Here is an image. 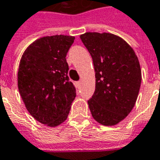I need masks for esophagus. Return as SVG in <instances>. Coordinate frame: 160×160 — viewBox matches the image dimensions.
<instances>
[{
	"mask_svg": "<svg viewBox=\"0 0 160 160\" xmlns=\"http://www.w3.org/2000/svg\"><path fill=\"white\" fill-rule=\"evenodd\" d=\"M76 84H77V86H78V87H80V85H81V81H78Z\"/></svg>",
	"mask_w": 160,
	"mask_h": 160,
	"instance_id": "esophagus-1",
	"label": "esophagus"
}]
</instances>
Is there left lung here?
<instances>
[{"instance_id": "1", "label": "left lung", "mask_w": 160, "mask_h": 160, "mask_svg": "<svg viewBox=\"0 0 160 160\" xmlns=\"http://www.w3.org/2000/svg\"><path fill=\"white\" fill-rule=\"evenodd\" d=\"M93 61L95 92L88 106L94 120L113 126L126 118L137 100L141 83L139 59L133 48L109 32L80 35Z\"/></svg>"}]
</instances>
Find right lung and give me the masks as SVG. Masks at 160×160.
I'll use <instances>...</instances> for the list:
<instances>
[{
	"instance_id": "right-lung-1",
	"label": "right lung",
	"mask_w": 160,
	"mask_h": 160,
	"mask_svg": "<svg viewBox=\"0 0 160 160\" xmlns=\"http://www.w3.org/2000/svg\"><path fill=\"white\" fill-rule=\"evenodd\" d=\"M73 40L67 35L42 37L26 48L20 59L17 79L20 96L33 118L49 127L66 121L76 97L66 60Z\"/></svg>"
}]
</instances>
